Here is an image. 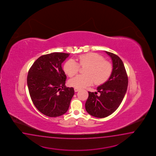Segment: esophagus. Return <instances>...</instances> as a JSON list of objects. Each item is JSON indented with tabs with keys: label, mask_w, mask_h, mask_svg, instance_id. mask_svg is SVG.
Masks as SVG:
<instances>
[{
	"label": "esophagus",
	"mask_w": 156,
	"mask_h": 156,
	"mask_svg": "<svg viewBox=\"0 0 156 156\" xmlns=\"http://www.w3.org/2000/svg\"><path fill=\"white\" fill-rule=\"evenodd\" d=\"M79 90L80 89H78V88H75V89H74V91H75V92H78Z\"/></svg>",
	"instance_id": "1"
}]
</instances>
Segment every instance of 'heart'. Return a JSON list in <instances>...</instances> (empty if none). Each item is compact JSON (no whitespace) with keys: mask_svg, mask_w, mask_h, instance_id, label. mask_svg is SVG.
Segmentation results:
<instances>
[{"mask_svg":"<svg viewBox=\"0 0 156 156\" xmlns=\"http://www.w3.org/2000/svg\"><path fill=\"white\" fill-rule=\"evenodd\" d=\"M78 63L73 59L66 61L64 66L65 73L73 77L79 73L80 66L86 67V75H80L70 80L69 84L75 88L81 89L95 83L102 84L110 78L112 71V66L101 55L97 53H88L80 55L77 58Z\"/></svg>","mask_w":156,"mask_h":156,"instance_id":"b5f03b06","label":"heart"}]
</instances>
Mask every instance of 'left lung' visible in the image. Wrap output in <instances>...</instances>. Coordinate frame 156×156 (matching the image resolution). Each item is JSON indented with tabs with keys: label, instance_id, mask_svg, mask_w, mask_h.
<instances>
[{
	"label": "left lung",
	"instance_id": "obj_1",
	"mask_svg": "<svg viewBox=\"0 0 156 156\" xmlns=\"http://www.w3.org/2000/svg\"><path fill=\"white\" fill-rule=\"evenodd\" d=\"M105 52L112 61V73L106 83L97 88L100 95L98 96L97 92H89V98L85 104L86 111L98 118L107 117L118 108L128 86V76L122 60L115 54Z\"/></svg>",
	"mask_w": 156,
	"mask_h": 156
}]
</instances>
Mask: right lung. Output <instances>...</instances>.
I'll use <instances>...</instances> for the list:
<instances>
[{
    "mask_svg": "<svg viewBox=\"0 0 156 156\" xmlns=\"http://www.w3.org/2000/svg\"><path fill=\"white\" fill-rule=\"evenodd\" d=\"M70 54L52 52L41 56L30 68L27 85L31 99L41 113L51 117L66 113L74 95L65 86L66 76L61 64Z\"/></svg>",
    "mask_w": 156,
    "mask_h": 156,
    "instance_id": "1",
    "label": "right lung"
}]
</instances>
